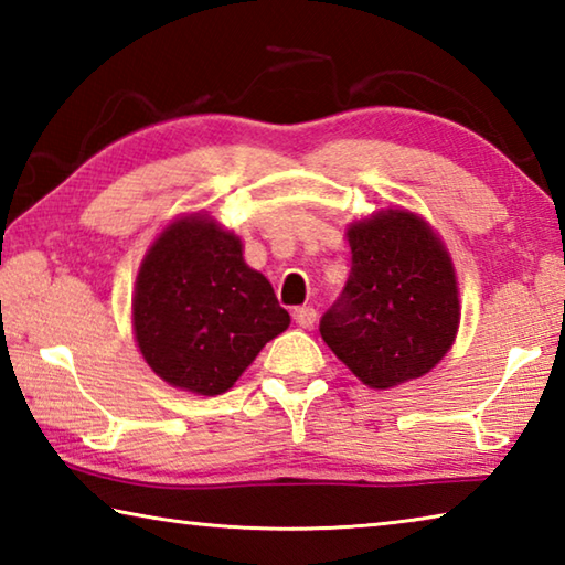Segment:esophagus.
I'll return each mask as SVG.
<instances>
[{
    "instance_id": "1",
    "label": "esophagus",
    "mask_w": 565,
    "mask_h": 565,
    "mask_svg": "<svg viewBox=\"0 0 565 565\" xmlns=\"http://www.w3.org/2000/svg\"><path fill=\"white\" fill-rule=\"evenodd\" d=\"M294 321L301 329H311L317 323V309L313 306H299V309H294Z\"/></svg>"
}]
</instances>
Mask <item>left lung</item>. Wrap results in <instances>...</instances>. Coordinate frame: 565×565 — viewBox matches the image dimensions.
<instances>
[{
	"label": "left lung",
	"instance_id": "obj_1",
	"mask_svg": "<svg viewBox=\"0 0 565 565\" xmlns=\"http://www.w3.org/2000/svg\"><path fill=\"white\" fill-rule=\"evenodd\" d=\"M351 271L319 321L363 384L391 388L431 371L458 331L454 264L424 218L388 209L349 226Z\"/></svg>",
	"mask_w": 565,
	"mask_h": 565
}]
</instances>
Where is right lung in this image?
Segmentation results:
<instances>
[{
    "label": "right lung",
    "mask_w": 565,
    "mask_h": 565,
    "mask_svg": "<svg viewBox=\"0 0 565 565\" xmlns=\"http://www.w3.org/2000/svg\"><path fill=\"white\" fill-rule=\"evenodd\" d=\"M289 321L266 276L244 264L242 238L202 214L164 228L137 276L141 356L167 384L191 394L232 388Z\"/></svg>",
    "instance_id": "right-lung-1"
}]
</instances>
